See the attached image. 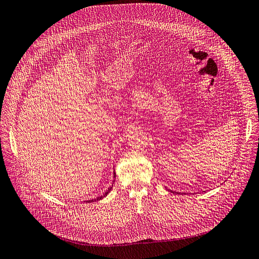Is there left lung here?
<instances>
[{"label": "left lung", "instance_id": "left-lung-1", "mask_svg": "<svg viewBox=\"0 0 259 259\" xmlns=\"http://www.w3.org/2000/svg\"><path fill=\"white\" fill-rule=\"evenodd\" d=\"M170 192H172V193H174V192H173V191H171V190H170Z\"/></svg>", "mask_w": 259, "mask_h": 259}]
</instances>
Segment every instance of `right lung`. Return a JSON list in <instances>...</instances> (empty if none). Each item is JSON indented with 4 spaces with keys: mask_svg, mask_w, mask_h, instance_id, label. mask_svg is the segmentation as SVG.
I'll return each mask as SVG.
<instances>
[{
    "mask_svg": "<svg viewBox=\"0 0 259 259\" xmlns=\"http://www.w3.org/2000/svg\"><path fill=\"white\" fill-rule=\"evenodd\" d=\"M113 177H114V178L116 177V173H115V170H114V175H113ZM114 182H115V181H114ZM114 182H113V184H114ZM112 188H113V185H112V186H111V187H110V188H109V189H108V190H107V191H106V192H105V193H104L102 196H99V197H97V198H95V199H90V200H87L86 202H90V203H91V202H96V201L102 200L103 198H105V197H106V196H107V195H108V194L111 192Z\"/></svg>",
    "mask_w": 259,
    "mask_h": 259,
    "instance_id": "add662e5",
    "label": "right lung"
}]
</instances>
